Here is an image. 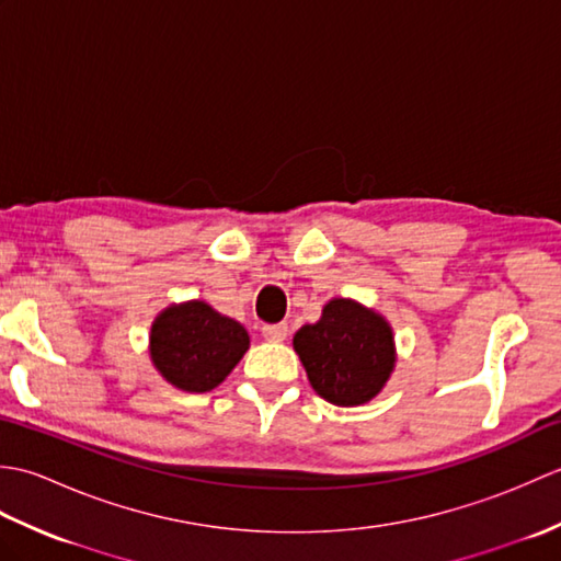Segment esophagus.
<instances>
[{
    "mask_svg": "<svg viewBox=\"0 0 561 561\" xmlns=\"http://www.w3.org/2000/svg\"><path fill=\"white\" fill-rule=\"evenodd\" d=\"M289 328L284 323H274V325H262V337L270 340V342H282L284 337H287Z\"/></svg>",
    "mask_w": 561,
    "mask_h": 561,
    "instance_id": "1",
    "label": "esophagus"
}]
</instances>
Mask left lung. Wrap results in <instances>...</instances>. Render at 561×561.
<instances>
[{
	"label": "left lung",
	"instance_id": "8db88e82",
	"mask_svg": "<svg viewBox=\"0 0 561 561\" xmlns=\"http://www.w3.org/2000/svg\"><path fill=\"white\" fill-rule=\"evenodd\" d=\"M294 350L318 396L342 408L378 396L396 364L390 325L347 299L330 301L316 325L296 332Z\"/></svg>",
	"mask_w": 561,
	"mask_h": 561
}]
</instances>
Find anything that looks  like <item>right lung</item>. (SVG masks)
I'll return each mask as SVG.
<instances>
[{
	"instance_id": "1",
	"label": "right lung",
	"mask_w": 561,
	"mask_h": 561,
	"mask_svg": "<svg viewBox=\"0 0 561 561\" xmlns=\"http://www.w3.org/2000/svg\"><path fill=\"white\" fill-rule=\"evenodd\" d=\"M241 323L205 301L171 306L151 328V362L161 376L187 392L217 388L248 350Z\"/></svg>"
}]
</instances>
